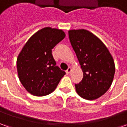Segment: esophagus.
I'll return each mask as SVG.
<instances>
[{
	"mask_svg": "<svg viewBox=\"0 0 127 127\" xmlns=\"http://www.w3.org/2000/svg\"><path fill=\"white\" fill-rule=\"evenodd\" d=\"M71 67H69L68 69H66V73H67V74H69V73H71Z\"/></svg>",
	"mask_w": 127,
	"mask_h": 127,
	"instance_id": "34e87169",
	"label": "esophagus"
}]
</instances>
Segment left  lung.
I'll return each mask as SVG.
<instances>
[{
  "label": "left lung",
  "mask_w": 127,
  "mask_h": 127,
  "mask_svg": "<svg viewBox=\"0 0 127 127\" xmlns=\"http://www.w3.org/2000/svg\"><path fill=\"white\" fill-rule=\"evenodd\" d=\"M69 36L84 73L82 81L75 84L77 94L87 100L99 98L109 89L114 77L112 55L103 43L86 30H71Z\"/></svg>",
  "instance_id": "1"
}]
</instances>
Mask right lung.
Instances as JSON below:
<instances>
[{
  "label": "right lung",
  "instance_id": "obj_1",
  "mask_svg": "<svg viewBox=\"0 0 127 127\" xmlns=\"http://www.w3.org/2000/svg\"><path fill=\"white\" fill-rule=\"evenodd\" d=\"M65 37L62 30L45 27L28 40L17 59L22 84L29 93L45 96L52 93L65 75L53 58L52 50Z\"/></svg>",
  "mask_w": 127,
  "mask_h": 127
}]
</instances>
